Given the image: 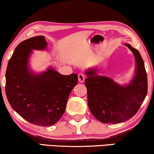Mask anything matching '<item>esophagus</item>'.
<instances>
[{
  "label": "esophagus",
  "mask_w": 154,
  "mask_h": 154,
  "mask_svg": "<svg viewBox=\"0 0 154 154\" xmlns=\"http://www.w3.org/2000/svg\"><path fill=\"white\" fill-rule=\"evenodd\" d=\"M85 75L84 73H80L79 74V81L81 82V83H83L85 81Z\"/></svg>",
  "instance_id": "obj_1"
}]
</instances>
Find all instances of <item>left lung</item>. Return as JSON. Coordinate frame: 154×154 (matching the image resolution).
<instances>
[{
  "instance_id": "1",
  "label": "left lung",
  "mask_w": 154,
  "mask_h": 154,
  "mask_svg": "<svg viewBox=\"0 0 154 154\" xmlns=\"http://www.w3.org/2000/svg\"><path fill=\"white\" fill-rule=\"evenodd\" d=\"M135 60L134 75L128 84L120 85L112 79L98 75L97 68L85 71L88 106L92 115L104 123H119L136 114L147 94L148 83L144 62L139 51L124 43Z\"/></svg>"
}]
</instances>
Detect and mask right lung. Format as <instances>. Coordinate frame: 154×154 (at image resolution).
<instances>
[{"label": "right lung", "mask_w": 154, "mask_h": 154, "mask_svg": "<svg viewBox=\"0 0 154 154\" xmlns=\"http://www.w3.org/2000/svg\"><path fill=\"white\" fill-rule=\"evenodd\" d=\"M44 36L22 41L14 50L5 73V92L12 108L29 123L40 126L55 124L64 114L78 75H64L50 66L35 73L29 66L33 50H45Z\"/></svg>", "instance_id": "add662e5"}]
</instances>
